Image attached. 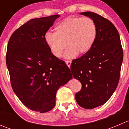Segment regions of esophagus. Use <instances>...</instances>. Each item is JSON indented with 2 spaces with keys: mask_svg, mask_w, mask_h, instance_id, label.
Returning <instances> with one entry per match:
<instances>
[{
  "mask_svg": "<svg viewBox=\"0 0 129 129\" xmlns=\"http://www.w3.org/2000/svg\"><path fill=\"white\" fill-rule=\"evenodd\" d=\"M66 64L67 65V66L70 68V67H71V63H72V62H71V60H66Z\"/></svg>",
  "mask_w": 129,
  "mask_h": 129,
  "instance_id": "esophagus-1",
  "label": "esophagus"
}]
</instances>
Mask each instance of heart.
<instances>
[{
	"mask_svg": "<svg viewBox=\"0 0 129 129\" xmlns=\"http://www.w3.org/2000/svg\"><path fill=\"white\" fill-rule=\"evenodd\" d=\"M55 33L45 34V42L54 56L60 57L67 47L64 56L75 57L78 53L84 54L93 46L97 35L95 23L90 17H69L55 27Z\"/></svg>",
	"mask_w": 129,
	"mask_h": 129,
	"instance_id": "obj_1",
	"label": "heart"
}]
</instances>
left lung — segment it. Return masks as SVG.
I'll return each mask as SVG.
<instances>
[{
  "instance_id": "obj_1",
  "label": "left lung",
  "mask_w": 129,
  "mask_h": 129,
  "mask_svg": "<svg viewBox=\"0 0 129 129\" xmlns=\"http://www.w3.org/2000/svg\"><path fill=\"white\" fill-rule=\"evenodd\" d=\"M95 23L97 35L88 52L72 60L73 77L80 82L82 89L75 100L82 107L92 109L105 104L115 92L123 61L120 36L114 24L91 12L80 13Z\"/></svg>"
}]
</instances>
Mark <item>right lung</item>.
I'll list each match as a JSON object with an SVG mask.
<instances>
[{"label":"right lung","mask_w":129,"mask_h":129,"mask_svg":"<svg viewBox=\"0 0 129 129\" xmlns=\"http://www.w3.org/2000/svg\"><path fill=\"white\" fill-rule=\"evenodd\" d=\"M59 15L31 19L9 40L6 64L12 87L22 103L44 113L55 105L57 90L72 78L64 61L51 53L45 35Z\"/></svg>","instance_id":"add662e5"}]
</instances>
